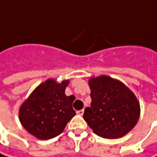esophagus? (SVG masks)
Wrapping results in <instances>:
<instances>
[{"label": "esophagus", "mask_w": 157, "mask_h": 157, "mask_svg": "<svg viewBox=\"0 0 157 157\" xmlns=\"http://www.w3.org/2000/svg\"><path fill=\"white\" fill-rule=\"evenodd\" d=\"M76 113H77L78 115H83V113H84V110H83V109H82V110H78V111H77Z\"/></svg>", "instance_id": "1"}]
</instances>
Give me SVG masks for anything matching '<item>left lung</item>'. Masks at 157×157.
Instances as JSON below:
<instances>
[{
    "instance_id": "8db88e82",
    "label": "left lung",
    "mask_w": 157,
    "mask_h": 157,
    "mask_svg": "<svg viewBox=\"0 0 157 157\" xmlns=\"http://www.w3.org/2000/svg\"><path fill=\"white\" fill-rule=\"evenodd\" d=\"M91 103L83 119L93 132L105 139L127 134L140 117V104L133 93L117 80L106 75L89 81Z\"/></svg>"
}]
</instances>
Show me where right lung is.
<instances>
[{"mask_svg": "<svg viewBox=\"0 0 157 157\" xmlns=\"http://www.w3.org/2000/svg\"><path fill=\"white\" fill-rule=\"evenodd\" d=\"M68 81L57 83L49 79L36 88L19 110L23 127L40 140H50L59 135L75 115L73 108L75 96L65 94Z\"/></svg>", "mask_w": 157, "mask_h": 157, "instance_id": "right-lung-1", "label": "right lung"}]
</instances>
